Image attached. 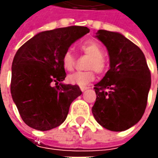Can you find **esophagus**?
Returning a JSON list of instances; mask_svg holds the SVG:
<instances>
[{
  "instance_id": "obj_1",
  "label": "esophagus",
  "mask_w": 158,
  "mask_h": 158,
  "mask_svg": "<svg viewBox=\"0 0 158 158\" xmlns=\"http://www.w3.org/2000/svg\"><path fill=\"white\" fill-rule=\"evenodd\" d=\"M80 89H81V90H82V91H84V90H86V89L89 88L88 87H86V86H81V87H80Z\"/></svg>"
}]
</instances>
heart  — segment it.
Returning <instances> with one entry per match:
<instances>
[{"instance_id": "obj_1", "label": "heart", "mask_w": 158, "mask_h": 158, "mask_svg": "<svg viewBox=\"0 0 158 158\" xmlns=\"http://www.w3.org/2000/svg\"><path fill=\"white\" fill-rule=\"evenodd\" d=\"M80 49L84 54L89 56V60L85 65L88 70L79 71L70 74L68 76V81L72 84L79 86H84L95 79V70L98 74H103L107 69V62L104 56V50L102 46L96 41L89 40L83 43L80 46ZM61 63L67 71H72L75 68L76 59L73 52L70 50L64 52L61 57Z\"/></svg>"}]
</instances>
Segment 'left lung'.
Listing matches in <instances>:
<instances>
[{"instance_id": "8db88e82", "label": "left lung", "mask_w": 158, "mask_h": 158, "mask_svg": "<svg viewBox=\"0 0 158 158\" xmlns=\"http://www.w3.org/2000/svg\"><path fill=\"white\" fill-rule=\"evenodd\" d=\"M106 46L110 69L95 84L92 113L98 123L111 131H125L145 112L151 76L143 51L122 34L99 30L96 36Z\"/></svg>"}]
</instances>
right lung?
<instances>
[{
	"mask_svg": "<svg viewBox=\"0 0 158 158\" xmlns=\"http://www.w3.org/2000/svg\"><path fill=\"white\" fill-rule=\"evenodd\" d=\"M89 31L83 26L42 31L17 50L10 92L22 119L30 127L47 131L59 127L67 118L71 103L82 94L78 85L61 83L67 76L61 57Z\"/></svg>",
	"mask_w": 158,
	"mask_h": 158,
	"instance_id": "obj_1",
	"label": "right lung"
}]
</instances>
